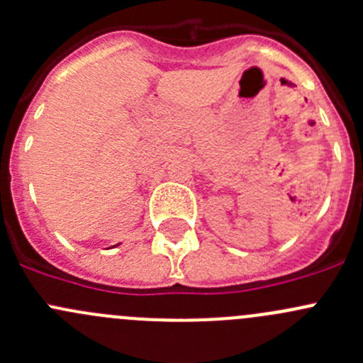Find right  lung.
Listing matches in <instances>:
<instances>
[{
	"instance_id": "1",
	"label": "right lung",
	"mask_w": 363,
	"mask_h": 363,
	"mask_svg": "<svg viewBox=\"0 0 363 363\" xmlns=\"http://www.w3.org/2000/svg\"><path fill=\"white\" fill-rule=\"evenodd\" d=\"M117 246H119V244H117Z\"/></svg>"
}]
</instances>
